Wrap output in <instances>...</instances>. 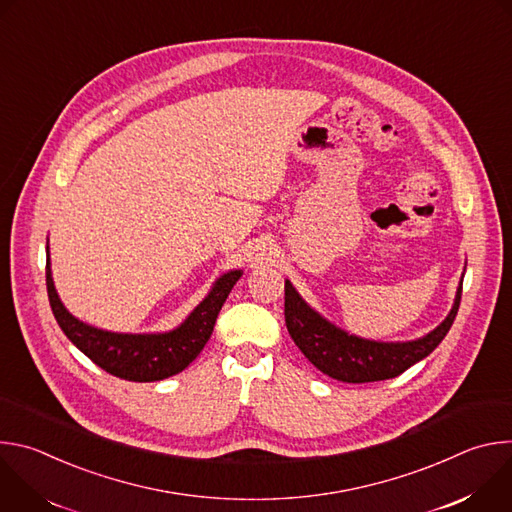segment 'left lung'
<instances>
[{"label": "left lung", "instance_id": "8db88e82", "mask_svg": "<svg viewBox=\"0 0 512 512\" xmlns=\"http://www.w3.org/2000/svg\"><path fill=\"white\" fill-rule=\"evenodd\" d=\"M462 298V281L448 318L433 332L411 342H375L352 336L314 312L285 281V326L304 356L324 375L342 383L395 379L425 358L450 332Z\"/></svg>", "mask_w": 512, "mask_h": 512}]
</instances>
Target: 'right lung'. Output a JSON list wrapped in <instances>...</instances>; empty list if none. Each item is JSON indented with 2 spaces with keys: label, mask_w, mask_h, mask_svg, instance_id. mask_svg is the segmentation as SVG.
Listing matches in <instances>:
<instances>
[{
  "label": "right lung",
  "mask_w": 512,
  "mask_h": 512,
  "mask_svg": "<svg viewBox=\"0 0 512 512\" xmlns=\"http://www.w3.org/2000/svg\"><path fill=\"white\" fill-rule=\"evenodd\" d=\"M48 249V247H46ZM48 253V251H46ZM241 271H229L214 283L210 294L196 306L182 326L166 334H115L97 330L72 318L54 289L50 259H46V289L52 314L81 352L113 377L152 383L182 373L208 342L216 316L227 302Z\"/></svg>",
  "instance_id": "add662e5"
}]
</instances>
